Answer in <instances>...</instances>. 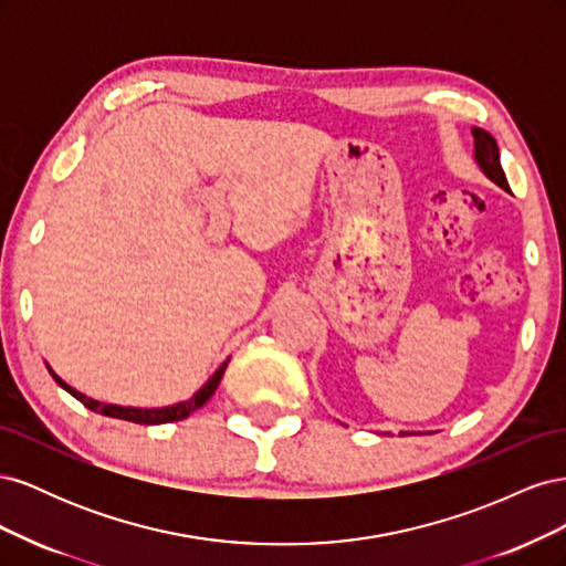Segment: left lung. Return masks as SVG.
Segmentation results:
<instances>
[{"label":"left lung","instance_id":"left-lung-1","mask_svg":"<svg viewBox=\"0 0 566 566\" xmlns=\"http://www.w3.org/2000/svg\"><path fill=\"white\" fill-rule=\"evenodd\" d=\"M472 136H474V158L479 163V167L484 169V175L499 184L501 188H505V191H510L507 186V179H505V172L501 167V153H499V144H495L493 136L484 129L474 127L472 129Z\"/></svg>","mask_w":566,"mask_h":566}]
</instances>
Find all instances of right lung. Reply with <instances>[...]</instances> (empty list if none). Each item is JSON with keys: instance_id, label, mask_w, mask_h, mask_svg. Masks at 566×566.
I'll use <instances>...</instances> for the list:
<instances>
[{"instance_id": "right-lung-1", "label": "right lung", "mask_w": 566, "mask_h": 566, "mask_svg": "<svg viewBox=\"0 0 566 566\" xmlns=\"http://www.w3.org/2000/svg\"><path fill=\"white\" fill-rule=\"evenodd\" d=\"M231 358H227L224 364H221L217 368V373L212 375V378L205 382L191 399L188 401H181V403H175V406H165V408H132V406H113V403H101V401H94L90 397H84V394H80L77 389H73L71 385H65L59 375L51 370L49 366V373L51 378H54L65 391H71L73 397L77 401H82L84 406H87L90 410H94V413H101V416H108V418H117V420H129V422H139V424H163V422H177V420H184L193 413V410H198L200 406L208 403V399L214 394V389L219 387V380L221 375H224L227 366H229Z\"/></svg>"}]
</instances>
